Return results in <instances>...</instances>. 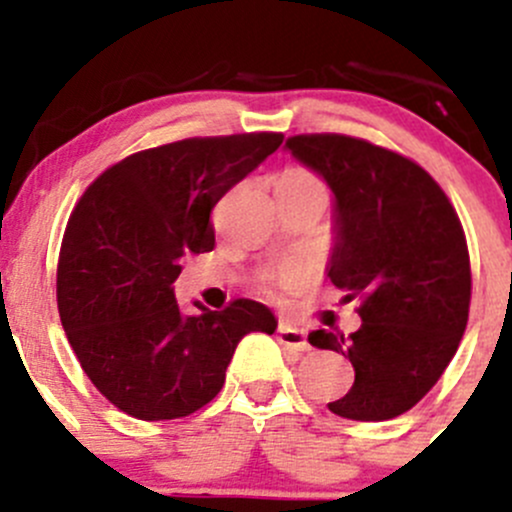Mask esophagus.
Returning <instances> with one entry per match:
<instances>
[{
    "label": "esophagus",
    "instance_id": "1",
    "mask_svg": "<svg viewBox=\"0 0 512 512\" xmlns=\"http://www.w3.org/2000/svg\"><path fill=\"white\" fill-rule=\"evenodd\" d=\"M277 342H280L282 347L292 349V352H309V342L304 329L292 327V324L287 322H280V327H277Z\"/></svg>",
    "mask_w": 512,
    "mask_h": 512
}]
</instances>
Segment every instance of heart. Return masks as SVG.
Returning <instances> with one entry per match:
<instances>
[{
	"instance_id": "heart-1",
	"label": "heart",
	"mask_w": 512,
	"mask_h": 512,
	"mask_svg": "<svg viewBox=\"0 0 512 512\" xmlns=\"http://www.w3.org/2000/svg\"><path fill=\"white\" fill-rule=\"evenodd\" d=\"M275 190L302 195V198H314L322 205H327L329 200L327 183H324V180L309 168H287L285 173L277 178ZM294 277H297V267H282V270L277 272H265V275H260V287L265 289V292H272L277 285H287V282H292Z\"/></svg>"
}]
</instances>
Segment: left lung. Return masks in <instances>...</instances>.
<instances>
[{"label":"left lung","mask_w":512,"mask_h":512,"mask_svg":"<svg viewBox=\"0 0 512 512\" xmlns=\"http://www.w3.org/2000/svg\"><path fill=\"white\" fill-rule=\"evenodd\" d=\"M337 198L329 280L359 302L361 327L317 329L309 344L347 356L354 386L329 411L386 421L414 409L451 364L471 307L466 232L416 160L344 133L287 138Z\"/></svg>","instance_id":"8db88e82"}]
</instances>
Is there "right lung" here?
I'll return each instance as SVG.
<instances>
[{
    "mask_svg": "<svg viewBox=\"0 0 512 512\" xmlns=\"http://www.w3.org/2000/svg\"><path fill=\"white\" fill-rule=\"evenodd\" d=\"M282 133L183 138L103 170L71 213L56 304L91 384L123 414L170 421L220 394L237 342L277 329L270 309L232 299L183 314L180 262L215 247L210 213L282 143Z\"/></svg>",
    "mask_w": 512,
    "mask_h": 512,
    "instance_id": "1",
    "label": "right lung"
}]
</instances>
